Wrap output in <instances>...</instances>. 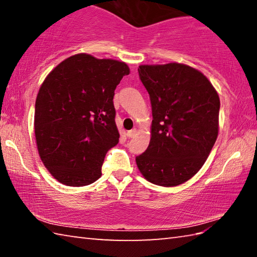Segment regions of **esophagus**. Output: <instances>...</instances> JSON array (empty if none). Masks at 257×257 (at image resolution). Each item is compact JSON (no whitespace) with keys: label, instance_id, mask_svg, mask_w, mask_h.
I'll list each match as a JSON object with an SVG mask.
<instances>
[{"label":"esophagus","instance_id":"34e87169","mask_svg":"<svg viewBox=\"0 0 257 257\" xmlns=\"http://www.w3.org/2000/svg\"><path fill=\"white\" fill-rule=\"evenodd\" d=\"M136 134H137V129H132L129 130V132H127V137L133 138L134 136H136Z\"/></svg>","mask_w":257,"mask_h":257}]
</instances>
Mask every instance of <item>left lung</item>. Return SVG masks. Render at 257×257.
Returning <instances> with one entry per match:
<instances>
[{
    "instance_id": "8db88e82",
    "label": "left lung",
    "mask_w": 257,
    "mask_h": 257,
    "mask_svg": "<svg viewBox=\"0 0 257 257\" xmlns=\"http://www.w3.org/2000/svg\"><path fill=\"white\" fill-rule=\"evenodd\" d=\"M139 78L150 94L152 136L136 163L158 186L184 184L196 175L214 146L220 98L207 78L180 63L141 66Z\"/></svg>"
}]
</instances>
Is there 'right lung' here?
<instances>
[{
    "label": "right lung",
    "mask_w": 257,
    "mask_h": 257,
    "mask_svg": "<svg viewBox=\"0 0 257 257\" xmlns=\"http://www.w3.org/2000/svg\"><path fill=\"white\" fill-rule=\"evenodd\" d=\"M124 62L77 54L45 78L35 104V136L47 170L61 184L81 187L102 175L107 151L119 143L113 96Z\"/></svg>",
    "instance_id": "right-lung-1"
}]
</instances>
